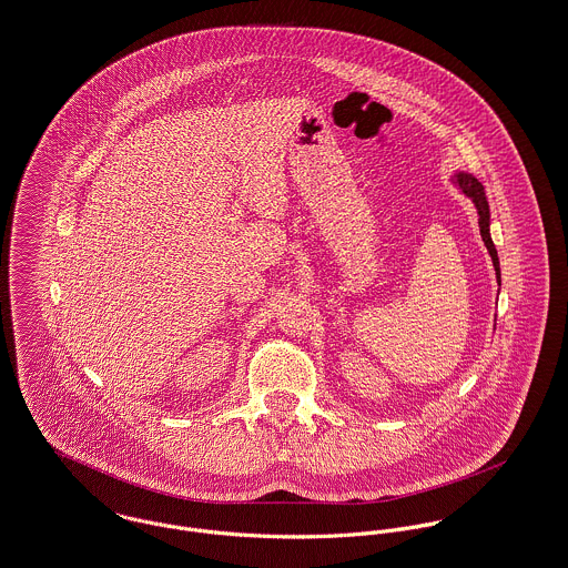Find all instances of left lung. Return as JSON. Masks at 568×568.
<instances>
[{"instance_id": "1", "label": "left lung", "mask_w": 568, "mask_h": 568, "mask_svg": "<svg viewBox=\"0 0 568 568\" xmlns=\"http://www.w3.org/2000/svg\"><path fill=\"white\" fill-rule=\"evenodd\" d=\"M454 185H458V190L469 196L478 210V224H480V235L490 260H493V267H495V276H497V283L501 285V270H499V257H497V248L493 244V237H490V210H488V201H486V194H484V185L480 181L465 171H456L452 176Z\"/></svg>"}]
</instances>
